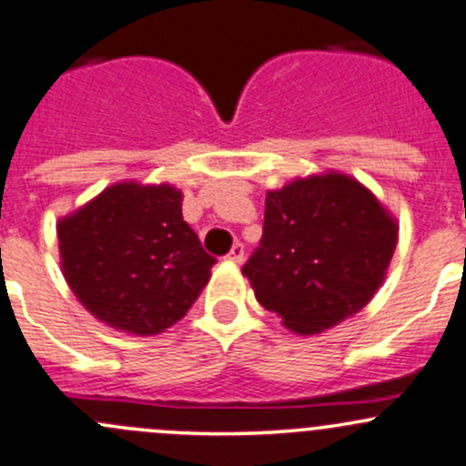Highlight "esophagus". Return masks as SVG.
I'll list each match as a JSON object with an SVG mask.
<instances>
[{
    "label": "esophagus",
    "instance_id": "1",
    "mask_svg": "<svg viewBox=\"0 0 466 466\" xmlns=\"http://www.w3.org/2000/svg\"><path fill=\"white\" fill-rule=\"evenodd\" d=\"M227 258L231 262H235V265H242V262H244V244L242 242H235L233 248H231V251H228Z\"/></svg>",
    "mask_w": 466,
    "mask_h": 466
}]
</instances>
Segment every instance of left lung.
<instances>
[{"label":"left lung","instance_id":"left-lung-1","mask_svg":"<svg viewBox=\"0 0 466 466\" xmlns=\"http://www.w3.org/2000/svg\"><path fill=\"white\" fill-rule=\"evenodd\" d=\"M395 247L397 224L375 195L329 172L268 190L260 247L242 273L291 332L316 334L368 305Z\"/></svg>","mask_w":466,"mask_h":466}]
</instances>
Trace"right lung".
I'll use <instances>...</instances> for the list:
<instances>
[{
	"label": "right lung",
	"instance_id": "obj_1",
	"mask_svg": "<svg viewBox=\"0 0 466 466\" xmlns=\"http://www.w3.org/2000/svg\"><path fill=\"white\" fill-rule=\"evenodd\" d=\"M76 299L116 329L152 337L198 300L215 258L184 222L172 186L116 184L57 224Z\"/></svg>",
	"mask_w": 466,
	"mask_h": 466
}]
</instances>
